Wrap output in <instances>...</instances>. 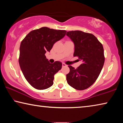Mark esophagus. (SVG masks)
<instances>
[{
  "label": "esophagus",
  "instance_id": "obj_1",
  "mask_svg": "<svg viewBox=\"0 0 123 123\" xmlns=\"http://www.w3.org/2000/svg\"><path fill=\"white\" fill-rule=\"evenodd\" d=\"M66 66H67V65L65 63H62V67H66Z\"/></svg>",
  "mask_w": 123,
  "mask_h": 123
}]
</instances>
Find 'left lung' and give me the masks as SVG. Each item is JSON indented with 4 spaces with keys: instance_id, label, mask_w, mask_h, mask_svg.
Returning <instances> with one entry per match:
<instances>
[{
    "instance_id": "1",
    "label": "left lung",
    "mask_w": 123,
    "mask_h": 123,
    "mask_svg": "<svg viewBox=\"0 0 123 123\" xmlns=\"http://www.w3.org/2000/svg\"><path fill=\"white\" fill-rule=\"evenodd\" d=\"M66 35L74 43V56L82 61L76 69L68 66L70 72L66 75L67 81L77 90H84L95 82L103 67V46L96 37L89 33L76 30L68 31Z\"/></svg>"
}]
</instances>
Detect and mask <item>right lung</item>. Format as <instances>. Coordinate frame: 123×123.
I'll list each match as a JSON object with an SVG mask.
<instances>
[{
    "mask_svg": "<svg viewBox=\"0 0 123 123\" xmlns=\"http://www.w3.org/2000/svg\"><path fill=\"white\" fill-rule=\"evenodd\" d=\"M66 30L42 27L30 31L20 45L19 63L23 74L31 86L39 90L53 85L54 75L61 69L59 61L49 63L45 54L55 42L66 35Z\"/></svg>",
    "mask_w": 123,
    "mask_h": 123,
    "instance_id": "add662e5",
    "label": "right lung"
}]
</instances>
